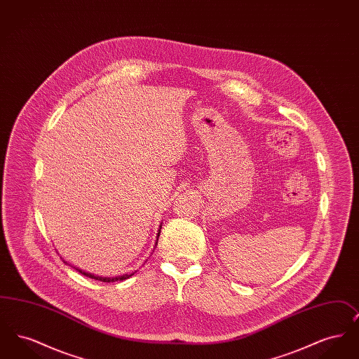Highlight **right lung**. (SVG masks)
<instances>
[{
  "instance_id": "1",
  "label": "right lung",
  "mask_w": 359,
  "mask_h": 359,
  "mask_svg": "<svg viewBox=\"0 0 359 359\" xmlns=\"http://www.w3.org/2000/svg\"><path fill=\"white\" fill-rule=\"evenodd\" d=\"M158 236H160V233H158ZM81 273L85 274V276H88V277H91V278H95V280H101L103 283H110V281H122V280H126V278H129L132 274H123V276H120V277H113V278H103V277H95V276H93V274L85 273V272H82V271H79Z\"/></svg>"
}]
</instances>
